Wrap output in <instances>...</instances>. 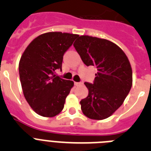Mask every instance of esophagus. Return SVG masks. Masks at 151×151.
<instances>
[{"label":"esophagus","instance_id":"34e87169","mask_svg":"<svg viewBox=\"0 0 151 151\" xmlns=\"http://www.w3.org/2000/svg\"><path fill=\"white\" fill-rule=\"evenodd\" d=\"M83 85L82 82H75V85H76V86H80V85Z\"/></svg>","mask_w":151,"mask_h":151}]
</instances>
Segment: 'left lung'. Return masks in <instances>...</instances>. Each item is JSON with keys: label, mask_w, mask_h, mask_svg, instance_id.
<instances>
[{"label": "left lung", "mask_w": 151, "mask_h": 151, "mask_svg": "<svg viewBox=\"0 0 151 151\" xmlns=\"http://www.w3.org/2000/svg\"><path fill=\"white\" fill-rule=\"evenodd\" d=\"M73 46L86 66L97 68L94 84L85 82L88 95L80 101L88 118L102 120L120 107L132 85V69L123 50L112 41L82 35Z\"/></svg>", "instance_id": "left-lung-1"}]
</instances>
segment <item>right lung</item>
Wrapping results in <instances>:
<instances>
[{
	"instance_id": "obj_1",
	"label": "right lung",
	"mask_w": 151,
	"mask_h": 151,
	"mask_svg": "<svg viewBox=\"0 0 151 151\" xmlns=\"http://www.w3.org/2000/svg\"><path fill=\"white\" fill-rule=\"evenodd\" d=\"M78 37L61 32L44 33L28 45L21 57L19 73L24 97L41 116L54 117L63 109L74 82L54 73L62 69L64 53Z\"/></svg>"
}]
</instances>
